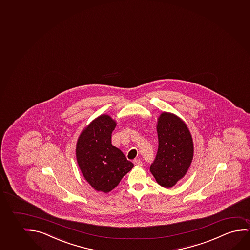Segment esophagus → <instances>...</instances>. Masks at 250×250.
I'll return each instance as SVG.
<instances>
[{
	"instance_id": "1",
	"label": "esophagus",
	"mask_w": 250,
	"mask_h": 250,
	"mask_svg": "<svg viewBox=\"0 0 250 250\" xmlns=\"http://www.w3.org/2000/svg\"><path fill=\"white\" fill-rule=\"evenodd\" d=\"M134 164L135 166H142V161H141V159H134Z\"/></svg>"
}]
</instances>
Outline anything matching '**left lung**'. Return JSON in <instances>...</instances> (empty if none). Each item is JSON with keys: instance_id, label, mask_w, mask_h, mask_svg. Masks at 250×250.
Returning <instances> with one entry per match:
<instances>
[{"instance_id": "8db88e82", "label": "left lung", "mask_w": 250, "mask_h": 250, "mask_svg": "<svg viewBox=\"0 0 250 250\" xmlns=\"http://www.w3.org/2000/svg\"><path fill=\"white\" fill-rule=\"evenodd\" d=\"M158 149L150 170L157 183L171 188L185 176L193 156L192 136L186 124L171 113H162L157 126Z\"/></svg>"}]
</instances>
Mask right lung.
Here are the masks:
<instances>
[{
	"label": "right lung",
	"mask_w": 250,
	"mask_h": 250,
	"mask_svg": "<svg viewBox=\"0 0 250 250\" xmlns=\"http://www.w3.org/2000/svg\"><path fill=\"white\" fill-rule=\"evenodd\" d=\"M116 122L108 115L93 120L81 133L76 147L78 165L89 184L97 191L114 189L134 164L111 144Z\"/></svg>",
	"instance_id": "add662e5"
}]
</instances>
